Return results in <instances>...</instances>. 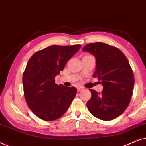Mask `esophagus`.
Listing matches in <instances>:
<instances>
[{
  "instance_id": "1",
  "label": "esophagus",
  "mask_w": 146,
  "mask_h": 146,
  "mask_svg": "<svg viewBox=\"0 0 146 146\" xmlns=\"http://www.w3.org/2000/svg\"><path fill=\"white\" fill-rule=\"evenodd\" d=\"M77 90H78V92H80L82 90H83L84 88L83 87H81V86H79V87L77 88Z\"/></svg>"
}]
</instances>
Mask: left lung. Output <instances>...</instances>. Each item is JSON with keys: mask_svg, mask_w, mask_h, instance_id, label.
<instances>
[{"mask_svg": "<svg viewBox=\"0 0 146 146\" xmlns=\"http://www.w3.org/2000/svg\"><path fill=\"white\" fill-rule=\"evenodd\" d=\"M82 50L95 57L94 77L103 86L100 93L89 90L92 97L87 102L88 109L97 118L112 120L125 110L130 102L134 86L132 70L122 52L107 44L90 43Z\"/></svg>", "mask_w": 146, "mask_h": 146, "instance_id": "left-lung-1", "label": "left lung"}]
</instances>
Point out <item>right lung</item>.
Returning a JSON list of instances; mask_svg holds the SVG:
<instances>
[{"mask_svg":"<svg viewBox=\"0 0 146 146\" xmlns=\"http://www.w3.org/2000/svg\"><path fill=\"white\" fill-rule=\"evenodd\" d=\"M80 45H53L34 54L24 72V94L28 106L43 120H55L68 109L76 94L75 87L55 83V77Z\"/></svg>","mask_w":146,"mask_h":146,"instance_id":"right-lung-1","label":"right lung"}]
</instances>
